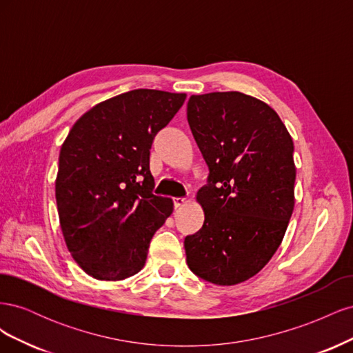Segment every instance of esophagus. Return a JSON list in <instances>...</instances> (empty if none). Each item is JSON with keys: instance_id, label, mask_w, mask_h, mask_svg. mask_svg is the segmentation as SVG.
Listing matches in <instances>:
<instances>
[{"instance_id": "34e87169", "label": "esophagus", "mask_w": 353, "mask_h": 353, "mask_svg": "<svg viewBox=\"0 0 353 353\" xmlns=\"http://www.w3.org/2000/svg\"><path fill=\"white\" fill-rule=\"evenodd\" d=\"M187 199H184V197H175L174 199V205H175V209H179V208H183L184 205H187Z\"/></svg>"}]
</instances>
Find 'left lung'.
<instances>
[{
	"label": "left lung",
	"instance_id": "left-lung-1",
	"mask_svg": "<svg viewBox=\"0 0 353 353\" xmlns=\"http://www.w3.org/2000/svg\"><path fill=\"white\" fill-rule=\"evenodd\" d=\"M187 121L209 166L196 196L200 231L187 265L218 285L248 281L271 261L294 209L293 140L268 104L239 91L191 95Z\"/></svg>",
	"mask_w": 353,
	"mask_h": 353
}]
</instances>
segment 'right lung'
Listing matches in <instances>:
<instances>
[{"mask_svg":"<svg viewBox=\"0 0 353 353\" xmlns=\"http://www.w3.org/2000/svg\"><path fill=\"white\" fill-rule=\"evenodd\" d=\"M187 94L132 90L74 122L59 156L56 200L63 237L92 279L121 281L143 270L174 201L154 196L148 166L154 135Z\"/></svg>","mask_w":353,"mask_h":353,"instance_id":"1","label":"right lung"}]
</instances>
